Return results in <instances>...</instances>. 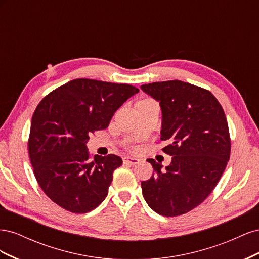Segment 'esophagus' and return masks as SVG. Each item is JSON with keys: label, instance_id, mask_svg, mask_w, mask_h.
<instances>
[{"label": "esophagus", "instance_id": "1", "mask_svg": "<svg viewBox=\"0 0 259 259\" xmlns=\"http://www.w3.org/2000/svg\"><path fill=\"white\" fill-rule=\"evenodd\" d=\"M139 162H140L139 159L132 158V156H124V158H123V163L124 164H132V165H135V164H138Z\"/></svg>", "mask_w": 259, "mask_h": 259}]
</instances>
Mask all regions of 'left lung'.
<instances>
[{
  "label": "left lung",
  "mask_w": 259,
  "mask_h": 259,
  "mask_svg": "<svg viewBox=\"0 0 259 259\" xmlns=\"http://www.w3.org/2000/svg\"><path fill=\"white\" fill-rule=\"evenodd\" d=\"M160 103L162 150L171 155L165 169L153 159L154 173L142 182L143 195L155 213L175 217L204 201L230 158L231 142L222 105L209 91L178 80L140 86Z\"/></svg>",
  "instance_id": "1"
}]
</instances>
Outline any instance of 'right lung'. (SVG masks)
Masks as SVG:
<instances>
[{"label": "right lung", "instance_id": "1", "mask_svg": "<svg viewBox=\"0 0 259 259\" xmlns=\"http://www.w3.org/2000/svg\"><path fill=\"white\" fill-rule=\"evenodd\" d=\"M138 92L130 84L75 79L37 105L29 156L38 185L57 205L84 214L106 199L122 159L115 154L91 158L86 143L93 133L108 127L114 112Z\"/></svg>", "mask_w": 259, "mask_h": 259}]
</instances>
